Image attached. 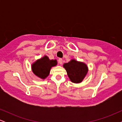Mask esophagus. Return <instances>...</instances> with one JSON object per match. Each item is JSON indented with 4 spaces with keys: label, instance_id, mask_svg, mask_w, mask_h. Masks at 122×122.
I'll list each match as a JSON object with an SVG mask.
<instances>
[{
    "label": "esophagus",
    "instance_id": "obj_1",
    "mask_svg": "<svg viewBox=\"0 0 122 122\" xmlns=\"http://www.w3.org/2000/svg\"><path fill=\"white\" fill-rule=\"evenodd\" d=\"M62 59H61V58H60L59 60H58V62H59V64L60 65H62Z\"/></svg>",
    "mask_w": 122,
    "mask_h": 122
}]
</instances>
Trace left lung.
Returning <instances> with one entry per match:
<instances>
[{
    "label": "left lung",
    "instance_id": "left-lung-1",
    "mask_svg": "<svg viewBox=\"0 0 122 122\" xmlns=\"http://www.w3.org/2000/svg\"><path fill=\"white\" fill-rule=\"evenodd\" d=\"M67 72L70 80L74 83H80L85 77L88 72L86 64L75 59H72L69 62L63 65Z\"/></svg>",
    "mask_w": 122,
    "mask_h": 122
}]
</instances>
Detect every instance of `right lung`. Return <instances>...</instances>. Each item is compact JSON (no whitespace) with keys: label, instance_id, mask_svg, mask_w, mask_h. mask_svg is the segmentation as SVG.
Segmentation results:
<instances>
[{"label":"right lung","instance_id":"add662e5","mask_svg":"<svg viewBox=\"0 0 122 122\" xmlns=\"http://www.w3.org/2000/svg\"><path fill=\"white\" fill-rule=\"evenodd\" d=\"M57 65L56 60H50L47 56H44L31 64V71L36 76L44 80L49 75L51 68Z\"/></svg>","mask_w":122,"mask_h":122}]
</instances>
